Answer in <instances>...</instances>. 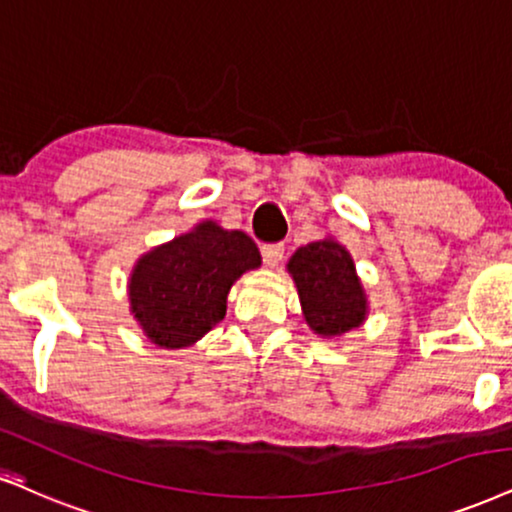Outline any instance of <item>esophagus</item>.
I'll return each instance as SVG.
<instances>
[{
	"mask_svg": "<svg viewBox=\"0 0 512 512\" xmlns=\"http://www.w3.org/2000/svg\"><path fill=\"white\" fill-rule=\"evenodd\" d=\"M261 254H263V261H266L268 268L280 266L282 258H285V244H263Z\"/></svg>",
	"mask_w": 512,
	"mask_h": 512,
	"instance_id": "1",
	"label": "esophagus"
}]
</instances>
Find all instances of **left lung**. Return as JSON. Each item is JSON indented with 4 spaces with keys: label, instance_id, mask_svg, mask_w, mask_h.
<instances>
[{
    "label": "left lung",
    "instance_id": "obj_1",
    "mask_svg": "<svg viewBox=\"0 0 512 512\" xmlns=\"http://www.w3.org/2000/svg\"><path fill=\"white\" fill-rule=\"evenodd\" d=\"M308 327L320 337H342L363 325L368 296L346 246L320 239L294 251L287 263Z\"/></svg>",
    "mask_w": 512,
    "mask_h": 512
}]
</instances>
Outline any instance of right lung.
I'll use <instances>...</instances> for the list:
<instances>
[{
    "instance_id": "right-lung-1",
    "label": "right lung",
    "mask_w": 512,
    "mask_h": 512,
    "mask_svg": "<svg viewBox=\"0 0 512 512\" xmlns=\"http://www.w3.org/2000/svg\"><path fill=\"white\" fill-rule=\"evenodd\" d=\"M258 266L254 239L201 220L135 263L128 282L130 311L156 346L185 349L225 318L230 287Z\"/></svg>"
}]
</instances>
